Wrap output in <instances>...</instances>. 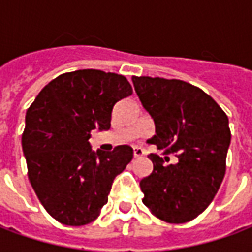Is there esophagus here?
I'll return each instance as SVG.
<instances>
[{"instance_id": "34e87169", "label": "esophagus", "mask_w": 252, "mask_h": 252, "mask_svg": "<svg viewBox=\"0 0 252 252\" xmlns=\"http://www.w3.org/2000/svg\"><path fill=\"white\" fill-rule=\"evenodd\" d=\"M144 155V151H143L142 148L139 147H135L133 148V158H140Z\"/></svg>"}]
</instances>
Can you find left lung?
Listing matches in <instances>:
<instances>
[{
	"instance_id": "left-lung-1",
	"label": "left lung",
	"mask_w": 252,
	"mask_h": 252,
	"mask_svg": "<svg viewBox=\"0 0 252 252\" xmlns=\"http://www.w3.org/2000/svg\"><path fill=\"white\" fill-rule=\"evenodd\" d=\"M132 82L155 124L148 143L178 158L164 166L159 155H148L154 170L140 181L143 204L163 221H190L208 208L225 174L231 143L227 115L211 95L185 81L132 77Z\"/></svg>"
}]
</instances>
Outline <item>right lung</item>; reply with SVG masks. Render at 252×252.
<instances>
[{
  "mask_svg": "<svg viewBox=\"0 0 252 252\" xmlns=\"http://www.w3.org/2000/svg\"><path fill=\"white\" fill-rule=\"evenodd\" d=\"M132 94L126 77L101 70L59 75L27 110L23 133L28 178L41 205L66 225H85L108 202L116 175L132 160L129 146L93 151V129L108 131L116 102Z\"/></svg>",
  "mask_w": 252,
  "mask_h": 252,
  "instance_id": "1",
  "label": "right lung"
}]
</instances>
